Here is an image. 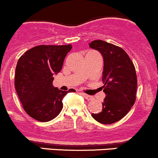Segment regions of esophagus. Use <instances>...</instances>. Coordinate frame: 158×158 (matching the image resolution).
Wrapping results in <instances>:
<instances>
[{
    "label": "esophagus",
    "instance_id": "34e87169",
    "mask_svg": "<svg viewBox=\"0 0 158 158\" xmlns=\"http://www.w3.org/2000/svg\"><path fill=\"white\" fill-rule=\"evenodd\" d=\"M81 95H82L83 97H84V98H85V99H87V100H88V101H90V100H92V97L91 96H90V95H87V94H84V93H81Z\"/></svg>",
    "mask_w": 158,
    "mask_h": 158
}]
</instances>
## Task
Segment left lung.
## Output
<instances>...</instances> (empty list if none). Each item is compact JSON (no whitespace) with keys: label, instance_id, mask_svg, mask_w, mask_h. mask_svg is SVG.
Masks as SVG:
<instances>
[{"label":"left lung","instance_id":"8db88e82","mask_svg":"<svg viewBox=\"0 0 158 158\" xmlns=\"http://www.w3.org/2000/svg\"><path fill=\"white\" fill-rule=\"evenodd\" d=\"M89 47L99 51L104 59L103 91L106 95L102 110L91 116L101 124H113L122 119L135 102V68L127 53L116 45L96 40L90 42Z\"/></svg>","mask_w":158,"mask_h":158}]
</instances>
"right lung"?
Returning <instances> with one entry per match:
<instances>
[{
	"instance_id": "obj_1",
	"label": "right lung",
	"mask_w": 158,
	"mask_h": 158,
	"mask_svg": "<svg viewBox=\"0 0 158 158\" xmlns=\"http://www.w3.org/2000/svg\"><path fill=\"white\" fill-rule=\"evenodd\" d=\"M72 48L68 45H40L26 51L18 60L15 71V89L24 110L40 122L55 118L61 111L64 97L69 90L53 86L54 75L62 69Z\"/></svg>"
}]
</instances>
